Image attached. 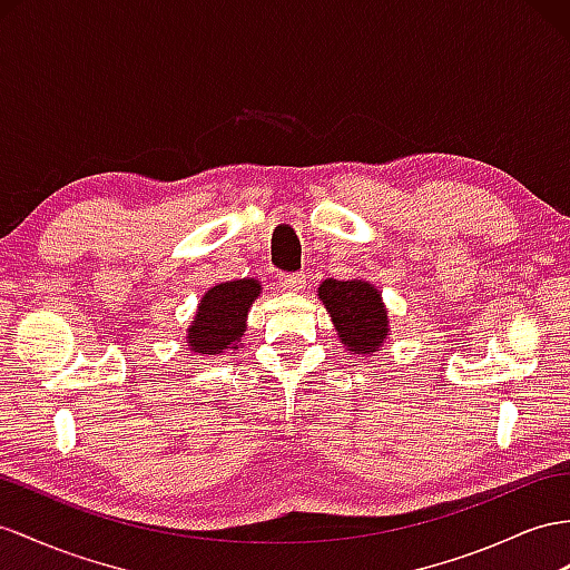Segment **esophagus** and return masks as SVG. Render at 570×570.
<instances>
[{"label":"esophagus","mask_w":570,"mask_h":570,"mask_svg":"<svg viewBox=\"0 0 570 570\" xmlns=\"http://www.w3.org/2000/svg\"><path fill=\"white\" fill-rule=\"evenodd\" d=\"M279 284H282L284 288H288V291H301L303 284H305V274H301V272L279 274Z\"/></svg>","instance_id":"obj_1"}]
</instances>
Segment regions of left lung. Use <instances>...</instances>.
<instances>
[{"instance_id":"8db88e82","label":"left lung","mask_w":570,"mask_h":570,"mask_svg":"<svg viewBox=\"0 0 570 570\" xmlns=\"http://www.w3.org/2000/svg\"><path fill=\"white\" fill-rule=\"evenodd\" d=\"M317 296L327 308L346 352L361 356L381 352L390 332L381 291L361 279H325L317 288Z\"/></svg>"}]
</instances>
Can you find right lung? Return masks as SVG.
<instances>
[{"label": "right lung", "instance_id": "right-lung-1", "mask_svg": "<svg viewBox=\"0 0 570 570\" xmlns=\"http://www.w3.org/2000/svg\"><path fill=\"white\" fill-rule=\"evenodd\" d=\"M257 279H236L209 288L197 305L193 325L187 327V346L202 354H222L238 348L245 332V317L259 296Z\"/></svg>", "mask_w": 570, "mask_h": 570}]
</instances>
